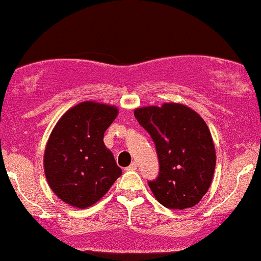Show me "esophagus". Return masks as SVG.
I'll return each instance as SVG.
<instances>
[{
	"label": "esophagus",
	"instance_id": "obj_1",
	"mask_svg": "<svg viewBox=\"0 0 261 261\" xmlns=\"http://www.w3.org/2000/svg\"><path fill=\"white\" fill-rule=\"evenodd\" d=\"M126 169H127V170H136V169H137V164L135 163V162H133V163H131L130 166H128Z\"/></svg>",
	"mask_w": 261,
	"mask_h": 261
}]
</instances>
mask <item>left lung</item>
<instances>
[{
	"instance_id": "1",
	"label": "left lung",
	"mask_w": 261,
	"mask_h": 261,
	"mask_svg": "<svg viewBox=\"0 0 261 261\" xmlns=\"http://www.w3.org/2000/svg\"><path fill=\"white\" fill-rule=\"evenodd\" d=\"M134 114L153 140L158 155L160 173L148 181L155 199L170 210L195 206L207 193L216 166L206 122L176 103L139 108Z\"/></svg>"
}]
</instances>
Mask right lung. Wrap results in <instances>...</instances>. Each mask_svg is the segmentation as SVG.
<instances>
[{
  "label": "right lung",
  "mask_w": 261,
  "mask_h": 261,
  "mask_svg": "<svg viewBox=\"0 0 261 261\" xmlns=\"http://www.w3.org/2000/svg\"><path fill=\"white\" fill-rule=\"evenodd\" d=\"M116 115L115 107L83 101L66 112L54 127L45 148V175L54 193L68 205L92 206L121 175L103 142Z\"/></svg>",
  "instance_id": "obj_1"
}]
</instances>
